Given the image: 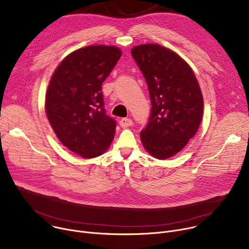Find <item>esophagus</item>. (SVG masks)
<instances>
[{"label": "esophagus", "mask_w": 249, "mask_h": 249, "mask_svg": "<svg viewBox=\"0 0 249 249\" xmlns=\"http://www.w3.org/2000/svg\"><path fill=\"white\" fill-rule=\"evenodd\" d=\"M119 124L122 128H126V127H129L133 124V121L130 119V118H122L120 121H119Z\"/></svg>", "instance_id": "esophagus-1"}]
</instances>
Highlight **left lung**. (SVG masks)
Instances as JSON below:
<instances>
[{"mask_svg": "<svg viewBox=\"0 0 249 249\" xmlns=\"http://www.w3.org/2000/svg\"><path fill=\"white\" fill-rule=\"evenodd\" d=\"M131 54L147 82L151 116L141 141L159 160L179 153L196 134L204 101L190 66L175 52L159 44L135 46Z\"/></svg>", "mask_w": 249, "mask_h": 249, "instance_id": "8db88e82", "label": "left lung"}]
</instances>
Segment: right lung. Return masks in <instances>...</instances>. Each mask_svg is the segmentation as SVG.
Returning <instances> with one entry per match:
<instances>
[{
  "label": "right lung",
  "mask_w": 249,
  "mask_h": 249,
  "mask_svg": "<svg viewBox=\"0 0 249 249\" xmlns=\"http://www.w3.org/2000/svg\"><path fill=\"white\" fill-rule=\"evenodd\" d=\"M120 57L115 46L78 49L59 64L49 82V123L61 143L83 158L102 155L114 138L116 121L105 112L101 86Z\"/></svg>",
  "instance_id": "1"
}]
</instances>
